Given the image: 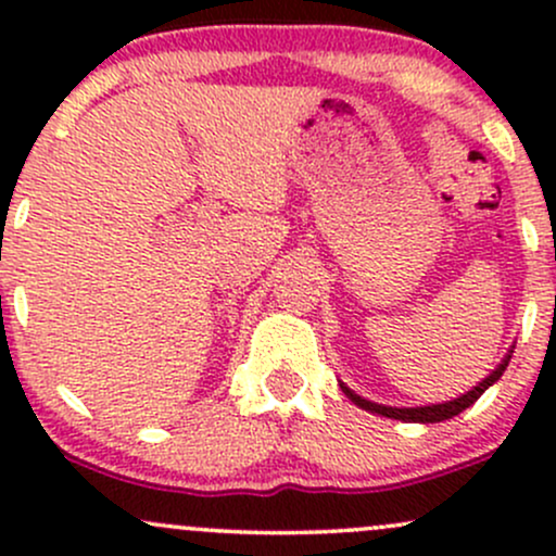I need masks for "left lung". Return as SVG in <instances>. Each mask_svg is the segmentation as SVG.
<instances>
[{
	"label": "left lung",
	"instance_id": "left-lung-1",
	"mask_svg": "<svg viewBox=\"0 0 556 556\" xmlns=\"http://www.w3.org/2000/svg\"><path fill=\"white\" fill-rule=\"evenodd\" d=\"M509 358H513V355H507V358H504V361L500 363V368H496V371L491 374V376H486V379H483L481 384L470 389L468 394H463V397H457V400H452V402H442V405H429V407H387V405H376V402H368V400L358 397V394L350 392V389L344 387V384H340V387H342V392L348 394V397L355 402V405L363 407V410L379 413V416H384V418L405 420V424H439V420L460 416L465 407L473 405V402H476L478 397H481V394L486 392V389H489L491 384H494V381L500 379V376L504 374V368H507Z\"/></svg>",
	"mask_w": 556,
	"mask_h": 556
}]
</instances>
